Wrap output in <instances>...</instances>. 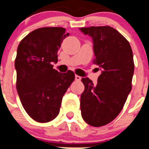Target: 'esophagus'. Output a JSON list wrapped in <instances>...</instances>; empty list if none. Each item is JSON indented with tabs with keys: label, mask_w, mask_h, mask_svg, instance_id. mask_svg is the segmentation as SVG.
Masks as SVG:
<instances>
[{
	"label": "esophagus",
	"mask_w": 149,
	"mask_h": 149,
	"mask_svg": "<svg viewBox=\"0 0 149 149\" xmlns=\"http://www.w3.org/2000/svg\"><path fill=\"white\" fill-rule=\"evenodd\" d=\"M81 77H79V76H78V75H76V76H75V79H76V80H77V81H79V80H81Z\"/></svg>",
	"instance_id": "34e87169"
}]
</instances>
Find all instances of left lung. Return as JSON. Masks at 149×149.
<instances>
[{"instance_id": "obj_1", "label": "left lung", "mask_w": 149, "mask_h": 149, "mask_svg": "<svg viewBox=\"0 0 149 149\" xmlns=\"http://www.w3.org/2000/svg\"><path fill=\"white\" fill-rule=\"evenodd\" d=\"M79 30L92 37L93 63L102 70L95 85L87 77L81 79L85 86L80 97L81 115L89 125L100 127L116 118L131 92L133 54L129 41L111 26Z\"/></svg>"}]
</instances>
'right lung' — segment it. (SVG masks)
<instances>
[{"label":"right lung","mask_w":149,"mask_h":149,"mask_svg":"<svg viewBox=\"0 0 149 149\" xmlns=\"http://www.w3.org/2000/svg\"><path fill=\"white\" fill-rule=\"evenodd\" d=\"M70 33L63 27H42L20 41L15 59L16 87L26 113L38 123L57 116L62 99L75 79L74 72L61 73L51 63H57V52Z\"/></svg>","instance_id":"add662e5"}]
</instances>
